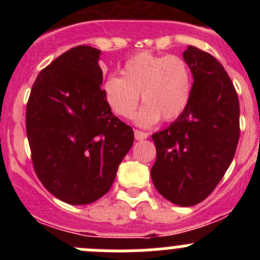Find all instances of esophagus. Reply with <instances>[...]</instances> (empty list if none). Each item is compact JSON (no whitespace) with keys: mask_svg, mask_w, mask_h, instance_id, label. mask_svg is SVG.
<instances>
[{"mask_svg":"<svg viewBox=\"0 0 260 260\" xmlns=\"http://www.w3.org/2000/svg\"><path fill=\"white\" fill-rule=\"evenodd\" d=\"M148 137V133L147 132H143V131H140V129H135V138L136 140H145V138Z\"/></svg>","mask_w":260,"mask_h":260,"instance_id":"esophagus-1","label":"esophagus"}]
</instances>
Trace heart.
Masks as SVG:
<instances>
[{
    "mask_svg": "<svg viewBox=\"0 0 260 260\" xmlns=\"http://www.w3.org/2000/svg\"><path fill=\"white\" fill-rule=\"evenodd\" d=\"M192 93V74L182 57L138 52L125 61L122 77L112 75L103 84L107 104L114 114L131 118L140 103L137 123L151 125L159 118L176 119L187 108Z\"/></svg>",
    "mask_w": 260,
    "mask_h": 260,
    "instance_id": "1",
    "label": "heart"
}]
</instances>
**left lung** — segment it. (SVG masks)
<instances>
[{
  "label": "left lung",
  "mask_w": 260,
  "mask_h": 260,
  "mask_svg": "<svg viewBox=\"0 0 260 260\" xmlns=\"http://www.w3.org/2000/svg\"><path fill=\"white\" fill-rule=\"evenodd\" d=\"M183 59L193 77L190 103L170 127L152 135L157 157L151 177L165 199L192 206L214 191L234 158L240 108L219 60L192 45Z\"/></svg>",
  "instance_id": "left-lung-1"
}]
</instances>
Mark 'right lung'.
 <instances>
[{"label":"right lung","instance_id":"right-lung-1","mask_svg":"<svg viewBox=\"0 0 260 260\" xmlns=\"http://www.w3.org/2000/svg\"><path fill=\"white\" fill-rule=\"evenodd\" d=\"M98 49L75 46L39 73L26 106L34 170L72 205L94 203L113 185L133 129L112 113L101 88Z\"/></svg>","mask_w":260,"mask_h":260}]
</instances>
